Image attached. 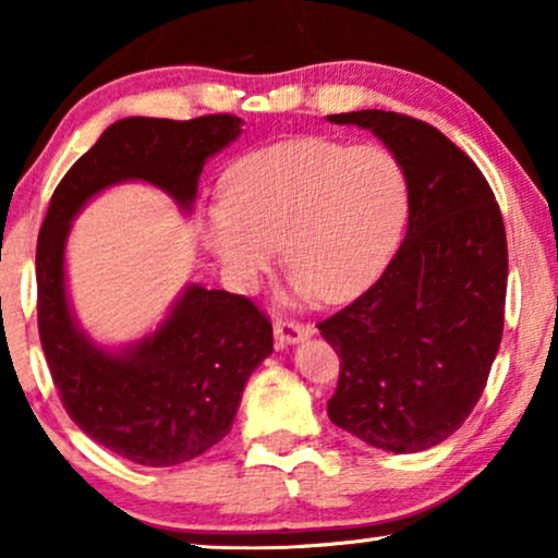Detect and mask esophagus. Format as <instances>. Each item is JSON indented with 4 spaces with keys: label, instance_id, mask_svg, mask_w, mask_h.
<instances>
[{
    "label": "esophagus",
    "instance_id": "1",
    "mask_svg": "<svg viewBox=\"0 0 558 558\" xmlns=\"http://www.w3.org/2000/svg\"><path fill=\"white\" fill-rule=\"evenodd\" d=\"M312 332L315 330L310 325H300L294 319H277L274 323V338H277L279 345H294V342L310 338Z\"/></svg>",
    "mask_w": 558,
    "mask_h": 558
}]
</instances>
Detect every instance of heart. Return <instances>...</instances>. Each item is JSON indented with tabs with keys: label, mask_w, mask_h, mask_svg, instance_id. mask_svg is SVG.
<instances>
[{
	"label": "heart",
	"mask_w": 558,
	"mask_h": 558,
	"mask_svg": "<svg viewBox=\"0 0 558 558\" xmlns=\"http://www.w3.org/2000/svg\"><path fill=\"white\" fill-rule=\"evenodd\" d=\"M407 205V172L393 151L302 136L231 167L205 239L235 284L254 287L281 243L294 294L340 302L384 269Z\"/></svg>",
	"instance_id": "heart-1"
}]
</instances>
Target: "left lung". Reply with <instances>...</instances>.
<instances>
[{
  "mask_svg": "<svg viewBox=\"0 0 558 558\" xmlns=\"http://www.w3.org/2000/svg\"><path fill=\"white\" fill-rule=\"evenodd\" d=\"M332 124L371 129L409 185L407 239L368 292L317 330L340 357L327 416L388 452H422L472 414L506 319L508 243L477 165L439 129L396 111H350Z\"/></svg>",
  "mask_w": 558,
  "mask_h": 558,
  "instance_id": "1",
  "label": "left lung"
}]
</instances>
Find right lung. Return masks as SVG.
<instances>
[{"mask_svg": "<svg viewBox=\"0 0 558 558\" xmlns=\"http://www.w3.org/2000/svg\"><path fill=\"white\" fill-rule=\"evenodd\" d=\"M241 124L233 113L117 121L60 180L37 235V327L60 401L81 432L144 468L195 460L231 432L243 386L274 350L271 323L246 296L190 284L155 332L111 353L68 304L65 239L83 205L117 182L144 180L190 210L205 159Z\"/></svg>", "mask_w": 558, "mask_h": 558, "instance_id": "right-lung-1", "label": "right lung"}]
</instances>
